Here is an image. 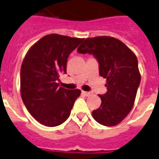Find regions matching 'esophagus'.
<instances>
[{"label":"esophagus","instance_id":"obj_1","mask_svg":"<svg viewBox=\"0 0 159 159\" xmlns=\"http://www.w3.org/2000/svg\"><path fill=\"white\" fill-rule=\"evenodd\" d=\"M82 93H83V94H84V95H86V96H89V95H91V93H90V92H87V91H83Z\"/></svg>","mask_w":159,"mask_h":159}]
</instances>
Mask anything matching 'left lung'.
I'll use <instances>...</instances> for the list:
<instances>
[{
	"mask_svg": "<svg viewBox=\"0 0 159 159\" xmlns=\"http://www.w3.org/2000/svg\"><path fill=\"white\" fill-rule=\"evenodd\" d=\"M77 52L93 54L99 61L100 76L107 79V92L99 95L101 105L93 111V117L104 126L117 125L132 110L140 85L136 55L120 40L107 36L87 38Z\"/></svg>",
	"mask_w": 159,
	"mask_h": 159,
	"instance_id": "1",
	"label": "left lung"
}]
</instances>
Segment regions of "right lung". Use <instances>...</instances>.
<instances>
[{
  "instance_id": "add662e5",
  "label": "right lung",
  "mask_w": 159,
  "mask_h": 159,
  "mask_svg": "<svg viewBox=\"0 0 159 159\" xmlns=\"http://www.w3.org/2000/svg\"><path fill=\"white\" fill-rule=\"evenodd\" d=\"M83 38L50 34L33 44L20 69V93L30 113L41 124L55 127L69 117L81 90L66 89L58 83L66 73L70 53Z\"/></svg>"
}]
</instances>
